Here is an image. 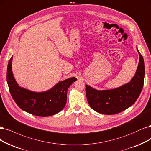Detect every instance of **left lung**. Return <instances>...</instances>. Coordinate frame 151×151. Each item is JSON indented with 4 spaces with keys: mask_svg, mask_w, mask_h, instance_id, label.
Instances as JSON below:
<instances>
[{
    "mask_svg": "<svg viewBox=\"0 0 151 151\" xmlns=\"http://www.w3.org/2000/svg\"><path fill=\"white\" fill-rule=\"evenodd\" d=\"M139 61L136 74L127 84L116 89L97 90L86 85V97L91 107L106 115L121 112L135 103L141 93L144 81L145 67L142 55L139 52Z\"/></svg>",
    "mask_w": 151,
    "mask_h": 151,
    "instance_id": "left-lung-1",
    "label": "left lung"
}]
</instances>
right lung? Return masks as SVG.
<instances>
[{"label": "right lung", "instance_id": "add662e5", "mask_svg": "<svg viewBox=\"0 0 151 151\" xmlns=\"http://www.w3.org/2000/svg\"><path fill=\"white\" fill-rule=\"evenodd\" d=\"M12 58L10 59L7 70V82L13 99L23 111L32 115L48 117L59 112L65 107L67 90L77 81L75 77L60 81L50 89L34 92L19 86L12 70Z\"/></svg>", "mask_w": 151, "mask_h": 151}]
</instances>
